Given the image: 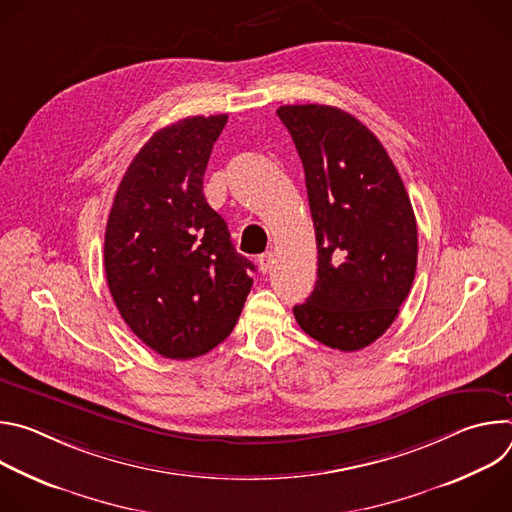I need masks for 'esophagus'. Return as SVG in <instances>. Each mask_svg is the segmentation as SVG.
Returning a JSON list of instances; mask_svg holds the SVG:
<instances>
[{
	"label": "esophagus",
	"mask_w": 512,
	"mask_h": 512,
	"mask_svg": "<svg viewBox=\"0 0 512 512\" xmlns=\"http://www.w3.org/2000/svg\"><path fill=\"white\" fill-rule=\"evenodd\" d=\"M257 263H259V271H261V273H267V271L271 269V263H273V253H271V251H265L263 255H259Z\"/></svg>",
	"instance_id": "obj_1"
}]
</instances>
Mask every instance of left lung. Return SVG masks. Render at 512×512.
<instances>
[{"instance_id": "left-lung-1", "label": "left lung", "mask_w": 512, "mask_h": 512, "mask_svg": "<svg viewBox=\"0 0 512 512\" xmlns=\"http://www.w3.org/2000/svg\"><path fill=\"white\" fill-rule=\"evenodd\" d=\"M304 164L318 279L294 306L300 328L344 352L387 332L413 285L417 223L389 154L350 113L328 105L277 109Z\"/></svg>"}]
</instances>
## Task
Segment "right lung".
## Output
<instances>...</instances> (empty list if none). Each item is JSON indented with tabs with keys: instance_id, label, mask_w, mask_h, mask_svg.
Returning a JSON list of instances; mask_svg holds the SVG:
<instances>
[{
	"instance_id": "1",
	"label": "right lung",
	"mask_w": 512,
	"mask_h": 512,
	"mask_svg": "<svg viewBox=\"0 0 512 512\" xmlns=\"http://www.w3.org/2000/svg\"><path fill=\"white\" fill-rule=\"evenodd\" d=\"M227 115L186 117L156 131L129 164L105 231V273L131 332L186 360L235 328L255 265L235 251L225 218L202 192Z\"/></svg>"
}]
</instances>
